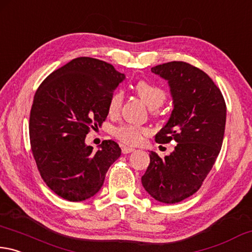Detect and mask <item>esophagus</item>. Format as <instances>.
Instances as JSON below:
<instances>
[{"mask_svg": "<svg viewBox=\"0 0 252 252\" xmlns=\"http://www.w3.org/2000/svg\"><path fill=\"white\" fill-rule=\"evenodd\" d=\"M134 151H135V149H134L133 147H126V146H124V147L122 148L123 154H129V153H133Z\"/></svg>", "mask_w": 252, "mask_h": 252, "instance_id": "34e87169", "label": "esophagus"}]
</instances>
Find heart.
<instances>
[{
  "label": "heart",
  "instance_id": "b5f03b06",
  "mask_svg": "<svg viewBox=\"0 0 252 252\" xmlns=\"http://www.w3.org/2000/svg\"><path fill=\"white\" fill-rule=\"evenodd\" d=\"M135 91L149 108L156 109L165 103L167 94L160 86L148 81H139L136 83ZM124 101V92L122 90L115 91L108 100L109 114H117L121 109ZM149 133L145 127L134 125H122L114 129V136L122 143L127 145H138L143 142L144 136Z\"/></svg>",
  "mask_w": 252,
  "mask_h": 252
}]
</instances>
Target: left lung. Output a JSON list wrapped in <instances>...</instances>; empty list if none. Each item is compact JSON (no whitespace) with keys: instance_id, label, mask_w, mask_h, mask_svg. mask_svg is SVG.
Wrapping results in <instances>:
<instances>
[{"instance_id":"left-lung-1","label":"left lung","mask_w":252,"mask_h":252,"mask_svg":"<svg viewBox=\"0 0 252 252\" xmlns=\"http://www.w3.org/2000/svg\"><path fill=\"white\" fill-rule=\"evenodd\" d=\"M152 72L168 81L174 99L169 121L155 140L177 145L165 158L151 152L142 184L156 200L176 204L199 190L213 168L222 146L227 107L213 79L191 64L174 61Z\"/></svg>"}]
</instances>
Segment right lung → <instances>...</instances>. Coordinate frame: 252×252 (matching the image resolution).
Segmentation results:
<instances>
[{"instance_id": "right-lung-1", "label": "right lung", "mask_w": 252, "mask_h": 252, "mask_svg": "<svg viewBox=\"0 0 252 252\" xmlns=\"http://www.w3.org/2000/svg\"><path fill=\"white\" fill-rule=\"evenodd\" d=\"M124 78L112 64L77 57L37 88L30 114L31 151L44 183L57 196L68 201L93 197L121 156L114 140H104L94 153L85 137L105 122L109 97Z\"/></svg>"}]
</instances>
